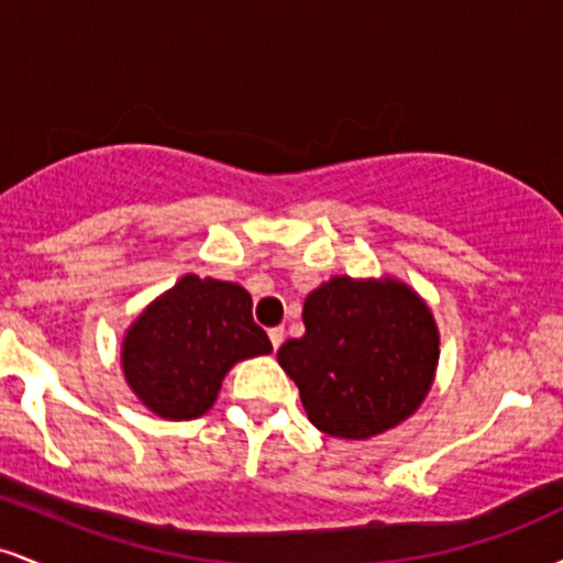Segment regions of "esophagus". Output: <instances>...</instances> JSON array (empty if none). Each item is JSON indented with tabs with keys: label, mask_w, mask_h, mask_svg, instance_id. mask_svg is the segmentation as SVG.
I'll return each instance as SVG.
<instances>
[{
	"label": "esophagus",
	"mask_w": 563,
	"mask_h": 563,
	"mask_svg": "<svg viewBox=\"0 0 563 563\" xmlns=\"http://www.w3.org/2000/svg\"><path fill=\"white\" fill-rule=\"evenodd\" d=\"M283 339H286V331H283V328H269V341H273L275 352H277V349H280Z\"/></svg>",
	"instance_id": "1"
}]
</instances>
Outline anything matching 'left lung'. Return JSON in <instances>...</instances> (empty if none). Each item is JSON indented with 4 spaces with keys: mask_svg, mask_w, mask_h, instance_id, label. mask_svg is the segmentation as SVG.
<instances>
[{
    "mask_svg": "<svg viewBox=\"0 0 563 563\" xmlns=\"http://www.w3.org/2000/svg\"><path fill=\"white\" fill-rule=\"evenodd\" d=\"M301 339L277 349L320 431L367 439L418 410L434 380L439 333L429 307L397 280L333 277L303 301Z\"/></svg>",
    "mask_w": 563,
    "mask_h": 563,
    "instance_id": "left-lung-1",
    "label": "left lung"
}]
</instances>
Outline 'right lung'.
Masks as SVG:
<instances>
[{"label": "right lung", "instance_id": "obj_1", "mask_svg": "<svg viewBox=\"0 0 563 563\" xmlns=\"http://www.w3.org/2000/svg\"><path fill=\"white\" fill-rule=\"evenodd\" d=\"M251 314L249 290L185 275L129 328L121 363L132 391L172 421H190L214 405L224 373L238 360L269 354Z\"/></svg>", "mask_w": 563, "mask_h": 563}]
</instances>
